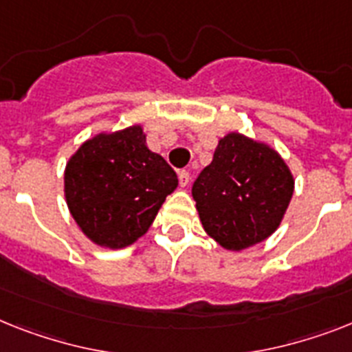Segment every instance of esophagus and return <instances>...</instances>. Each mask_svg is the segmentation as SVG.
I'll list each match as a JSON object with an SVG mask.
<instances>
[{"label": "esophagus", "instance_id": "34e87169", "mask_svg": "<svg viewBox=\"0 0 352 352\" xmlns=\"http://www.w3.org/2000/svg\"><path fill=\"white\" fill-rule=\"evenodd\" d=\"M178 179H179V187H187L188 182H190V174H188L187 170H179Z\"/></svg>", "mask_w": 352, "mask_h": 352}]
</instances>
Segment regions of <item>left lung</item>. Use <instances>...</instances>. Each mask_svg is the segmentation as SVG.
<instances>
[{
    "label": "left lung",
    "instance_id": "8db88e82",
    "mask_svg": "<svg viewBox=\"0 0 352 352\" xmlns=\"http://www.w3.org/2000/svg\"><path fill=\"white\" fill-rule=\"evenodd\" d=\"M295 190L292 170L272 145L230 131L192 187L203 228L217 245L241 252L268 239Z\"/></svg>",
    "mask_w": 352,
    "mask_h": 352
}]
</instances>
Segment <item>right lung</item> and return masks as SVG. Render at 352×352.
Masks as SVG:
<instances>
[{
    "label": "right lung",
    "instance_id": "1",
    "mask_svg": "<svg viewBox=\"0 0 352 352\" xmlns=\"http://www.w3.org/2000/svg\"><path fill=\"white\" fill-rule=\"evenodd\" d=\"M176 187L178 176L145 145L140 124L91 136L65 169L69 214L91 243L109 250L140 239Z\"/></svg>",
    "mask_w": 352,
    "mask_h": 352
}]
</instances>
